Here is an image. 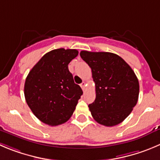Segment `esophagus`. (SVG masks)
I'll return each instance as SVG.
<instances>
[{"instance_id":"34e87169","label":"esophagus","mask_w":160,"mask_h":160,"mask_svg":"<svg viewBox=\"0 0 160 160\" xmlns=\"http://www.w3.org/2000/svg\"><path fill=\"white\" fill-rule=\"evenodd\" d=\"M80 86H81V88L82 89V90L84 91L85 90V87H86V82H83L82 83L81 85H80Z\"/></svg>"}]
</instances>
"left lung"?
<instances>
[{"mask_svg": "<svg viewBox=\"0 0 160 160\" xmlns=\"http://www.w3.org/2000/svg\"><path fill=\"white\" fill-rule=\"evenodd\" d=\"M90 67L96 99L89 104L92 116L105 127L119 124L138 103L139 82L134 71L119 56L106 52H80Z\"/></svg>", "mask_w": 160, "mask_h": 160, "instance_id": "8db88e82", "label": "left lung"}]
</instances>
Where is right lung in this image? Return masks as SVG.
<instances>
[{"instance_id": "1", "label": "right lung", "mask_w": 160, "mask_h": 160, "mask_svg": "<svg viewBox=\"0 0 160 160\" xmlns=\"http://www.w3.org/2000/svg\"><path fill=\"white\" fill-rule=\"evenodd\" d=\"M78 54L76 49L52 50L42 56L26 78V101L33 115L45 124L66 122L82 95L68 70V64Z\"/></svg>"}]
</instances>
